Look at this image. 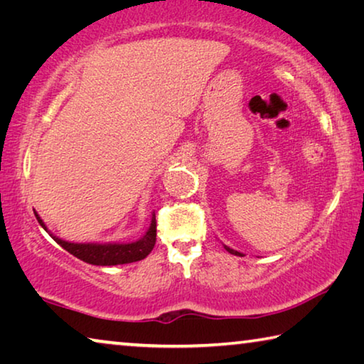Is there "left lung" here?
I'll return each instance as SVG.
<instances>
[{
    "instance_id": "8db88e82",
    "label": "left lung",
    "mask_w": 364,
    "mask_h": 364,
    "mask_svg": "<svg viewBox=\"0 0 364 364\" xmlns=\"http://www.w3.org/2000/svg\"><path fill=\"white\" fill-rule=\"evenodd\" d=\"M223 247L230 252V254H232V255H237V257H244L241 252H237V250H234V249H231V247H228V245H223Z\"/></svg>"
}]
</instances>
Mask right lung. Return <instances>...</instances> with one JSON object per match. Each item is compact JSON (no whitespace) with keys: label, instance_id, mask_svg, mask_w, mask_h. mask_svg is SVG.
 Returning a JSON list of instances; mask_svg holds the SVG:
<instances>
[{"label":"right lung","instance_id":"right-lung-1","mask_svg":"<svg viewBox=\"0 0 364 364\" xmlns=\"http://www.w3.org/2000/svg\"><path fill=\"white\" fill-rule=\"evenodd\" d=\"M35 217L38 220V223L41 225L43 230L46 232L48 228L43 223V220L40 218V215L35 212ZM54 241H56L60 247L65 249L69 254L73 257L80 258L90 264H97V267H112V264H125V263H133V262H139L146 258L151 254V250L156 245V236H157V230H156V215L152 213L151 218V225L149 230L144 232V236L138 239L134 242H69L64 241V239H59L56 236H53L49 232Z\"/></svg>","mask_w":364,"mask_h":364}]
</instances>
